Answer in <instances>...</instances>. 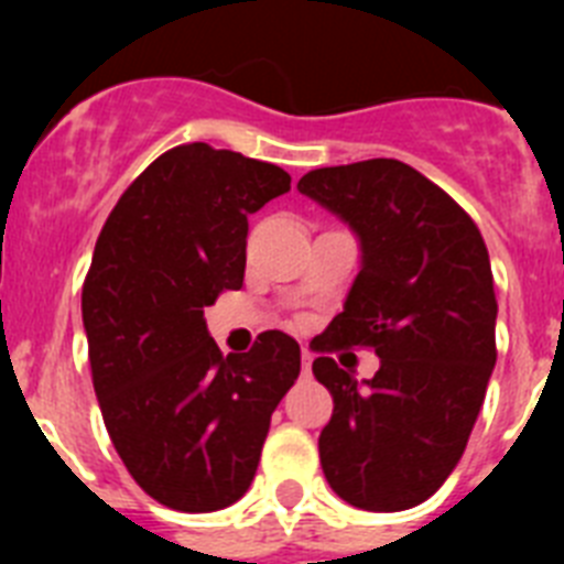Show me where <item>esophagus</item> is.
Masks as SVG:
<instances>
[{
    "label": "esophagus",
    "mask_w": 564,
    "mask_h": 564,
    "mask_svg": "<svg viewBox=\"0 0 564 564\" xmlns=\"http://www.w3.org/2000/svg\"><path fill=\"white\" fill-rule=\"evenodd\" d=\"M311 364H313L311 352L302 350V376H311Z\"/></svg>",
    "instance_id": "1"
}]
</instances>
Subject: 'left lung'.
<instances>
[{
	"instance_id": "obj_1",
	"label": "left lung",
	"mask_w": 564,
	"mask_h": 564,
	"mask_svg": "<svg viewBox=\"0 0 564 564\" xmlns=\"http://www.w3.org/2000/svg\"><path fill=\"white\" fill-rule=\"evenodd\" d=\"M299 192L338 214L361 242L344 311L313 338V376L333 395L318 435L341 500L403 511L455 471L495 370L497 299L475 220L421 172L392 158L313 169ZM372 346L382 367L356 382L329 358Z\"/></svg>"
}]
</instances>
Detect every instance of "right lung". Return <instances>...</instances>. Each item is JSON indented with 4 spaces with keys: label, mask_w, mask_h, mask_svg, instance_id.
<instances>
[{
    "label": "right lung",
    "mask_w": 564,
    "mask_h": 564,
    "mask_svg": "<svg viewBox=\"0 0 564 564\" xmlns=\"http://www.w3.org/2000/svg\"><path fill=\"white\" fill-rule=\"evenodd\" d=\"M285 192V169L183 143L134 177L98 234L82 291L93 387L127 471L174 511L206 514L246 495L299 378L288 333L223 356L203 318L242 288L248 214Z\"/></svg>",
    "instance_id": "add662e5"
}]
</instances>
